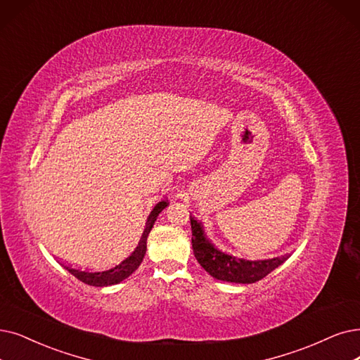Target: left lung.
<instances>
[{"label": "left lung", "mask_w": 360, "mask_h": 360, "mask_svg": "<svg viewBox=\"0 0 360 360\" xmlns=\"http://www.w3.org/2000/svg\"><path fill=\"white\" fill-rule=\"evenodd\" d=\"M192 226V247L198 263L202 266L210 275L219 281L235 282V283H254L267 276L270 271L279 267L285 260H288L290 254L282 257L269 258V260H245L221 252L215 248L204 235L200 223L191 219Z\"/></svg>", "instance_id": "8db88e82"}]
</instances>
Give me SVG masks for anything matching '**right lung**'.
I'll return each instance as SVG.
<instances>
[{
	"label": "right lung",
	"mask_w": 360,
	"mask_h": 360,
	"mask_svg": "<svg viewBox=\"0 0 360 360\" xmlns=\"http://www.w3.org/2000/svg\"><path fill=\"white\" fill-rule=\"evenodd\" d=\"M167 205H168V200H161V202H158L155 205V208L149 214L146 227H145V230H143V235L137 243L136 250L130 255L122 258V260L118 262L117 264H113L103 270H89V269L82 270V269H74L69 266H65V269L70 273V275H74L81 282L87 283V285H93V286L115 285V283H120L121 281L127 279L140 266L143 257H145V254H146L148 235L153 227V223L156 221L158 214H160Z\"/></svg>",
	"instance_id": "add662e5"
}]
</instances>
